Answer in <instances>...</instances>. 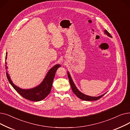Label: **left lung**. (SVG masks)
Returning <instances> with one entry per match:
<instances>
[{
	"instance_id": "left-lung-1",
	"label": "left lung",
	"mask_w": 130,
	"mask_h": 130,
	"mask_svg": "<svg viewBox=\"0 0 130 130\" xmlns=\"http://www.w3.org/2000/svg\"><path fill=\"white\" fill-rule=\"evenodd\" d=\"M104 34L106 35L107 36L110 37H112V36L111 35V34L109 33L106 30H104ZM67 72V75H68V77H69V81H70V85L71 86V88H72V90L73 92V93L75 94L76 96L79 98L80 99L84 100V101H96L99 99H100V98H101L102 96H104V95L105 94V93L102 94L100 96H88V95H85L84 94H83V93H82L81 92H80L78 89L76 87V86H75V84H74V82L71 76V75L70 74V73L69 72Z\"/></svg>"
}]
</instances>
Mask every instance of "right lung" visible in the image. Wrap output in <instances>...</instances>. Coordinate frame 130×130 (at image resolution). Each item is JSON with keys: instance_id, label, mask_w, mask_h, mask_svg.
Segmentation results:
<instances>
[{"instance_id": "add662e5", "label": "right lung", "mask_w": 130, "mask_h": 130, "mask_svg": "<svg viewBox=\"0 0 130 130\" xmlns=\"http://www.w3.org/2000/svg\"><path fill=\"white\" fill-rule=\"evenodd\" d=\"M7 53L6 52L5 61H6V59L7 58ZM5 64L6 69H7V71L8 67L7 66V64L6 61ZM60 67V64L54 65L47 72L45 77L40 84L36 87L29 88V89H23V88H20L13 84L10 78L9 74H8V71L6 72V75L10 84L22 96L27 100L31 101L38 102L44 100L50 93L56 72Z\"/></svg>"}]
</instances>
